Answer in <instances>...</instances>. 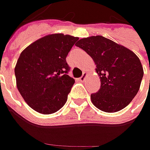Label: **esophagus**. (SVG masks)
Segmentation results:
<instances>
[{
    "instance_id": "34e87169",
    "label": "esophagus",
    "mask_w": 150,
    "mask_h": 150,
    "mask_svg": "<svg viewBox=\"0 0 150 150\" xmlns=\"http://www.w3.org/2000/svg\"><path fill=\"white\" fill-rule=\"evenodd\" d=\"M86 77H87V73H86V72H83V76L80 78V81H81V82H84L85 79H86Z\"/></svg>"
}]
</instances>
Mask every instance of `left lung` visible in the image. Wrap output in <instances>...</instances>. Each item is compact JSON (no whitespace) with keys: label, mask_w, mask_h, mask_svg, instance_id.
Returning a JSON list of instances; mask_svg holds the SVG:
<instances>
[{"label":"left lung","mask_w":150,"mask_h":150,"mask_svg":"<svg viewBox=\"0 0 150 150\" xmlns=\"http://www.w3.org/2000/svg\"><path fill=\"white\" fill-rule=\"evenodd\" d=\"M77 47L93 58L100 78L98 92L91 94L93 104L106 112L128 106L138 93L144 76L135 53L102 36L80 39Z\"/></svg>","instance_id":"left-lung-1"}]
</instances>
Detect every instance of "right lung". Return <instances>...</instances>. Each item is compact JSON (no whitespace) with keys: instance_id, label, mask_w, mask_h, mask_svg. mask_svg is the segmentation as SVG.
I'll return each instance as SVG.
<instances>
[{"instance_id":"obj_1","label":"right lung","mask_w":150,"mask_h":150,"mask_svg":"<svg viewBox=\"0 0 150 150\" xmlns=\"http://www.w3.org/2000/svg\"><path fill=\"white\" fill-rule=\"evenodd\" d=\"M78 40L70 35L52 34L21 52L15 67L16 87L35 111L51 114L66 103L75 83L67 75L70 67L66 57Z\"/></svg>"}]
</instances>
